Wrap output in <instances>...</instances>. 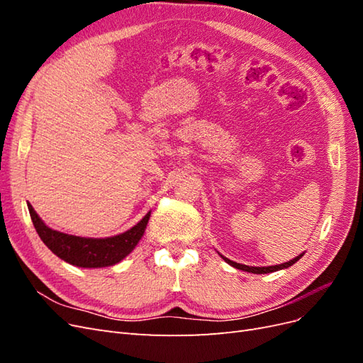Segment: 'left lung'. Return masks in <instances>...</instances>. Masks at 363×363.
<instances>
[{"label":"left lung","instance_id":"obj_1","mask_svg":"<svg viewBox=\"0 0 363 363\" xmlns=\"http://www.w3.org/2000/svg\"><path fill=\"white\" fill-rule=\"evenodd\" d=\"M303 255H300V256H296L295 259H292V260H289V262H286V263H281V265H276V267H247V265H240V263H236V262H233V260H230V259H227V257H224V256H221L228 265H232V267H235V268H238V269H242V271H247V272H252V274H268V272H274V271H279V269H283V268H289V267H292L294 263L296 262V260H300V257H301Z\"/></svg>","mask_w":363,"mask_h":363}]
</instances>
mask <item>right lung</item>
<instances>
[{"mask_svg":"<svg viewBox=\"0 0 363 363\" xmlns=\"http://www.w3.org/2000/svg\"><path fill=\"white\" fill-rule=\"evenodd\" d=\"M28 211L33 225H35L43 244L62 260L80 268L111 267L123 260L138 245L150 219L148 212L135 227L127 230L125 233L104 239H92L60 233L57 230H52L43 224L31 204H28Z\"/></svg>","mask_w":363,"mask_h":363,"instance_id":"add662e5","label":"right lung"}]
</instances>
